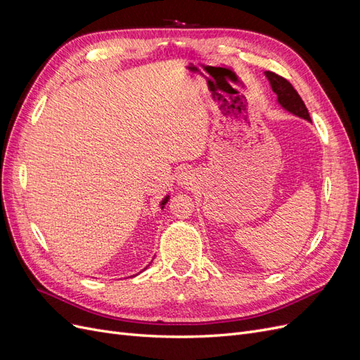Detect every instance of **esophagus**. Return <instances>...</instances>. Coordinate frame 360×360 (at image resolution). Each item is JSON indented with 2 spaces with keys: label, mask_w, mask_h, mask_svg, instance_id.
I'll return each mask as SVG.
<instances>
[{
  "label": "esophagus",
  "mask_w": 360,
  "mask_h": 360,
  "mask_svg": "<svg viewBox=\"0 0 360 360\" xmlns=\"http://www.w3.org/2000/svg\"><path fill=\"white\" fill-rule=\"evenodd\" d=\"M189 181H191L189 174L188 172H181L180 177H179V183L180 184H189Z\"/></svg>",
  "instance_id": "34e87169"
}]
</instances>
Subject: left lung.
<instances>
[{"label": "left lung", "mask_w": 360, "mask_h": 360, "mask_svg": "<svg viewBox=\"0 0 360 360\" xmlns=\"http://www.w3.org/2000/svg\"><path fill=\"white\" fill-rule=\"evenodd\" d=\"M264 73L271 85V90H274L278 96L279 105L284 108V110H287L288 112L311 122L308 108L304 106L302 97L299 96V93L296 90H294V86L285 78H282V76H279L274 72H264Z\"/></svg>", "instance_id": "obj_1"}]
</instances>
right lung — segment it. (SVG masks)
Here are the masks:
<instances>
[{"mask_svg": "<svg viewBox=\"0 0 360 360\" xmlns=\"http://www.w3.org/2000/svg\"><path fill=\"white\" fill-rule=\"evenodd\" d=\"M168 200H169V195H167V197L162 200V202H160V207H162V209H163V207H165V204L168 202Z\"/></svg>", "mask_w": 360, "mask_h": 360, "instance_id": "1", "label": "right lung"}]
</instances>
